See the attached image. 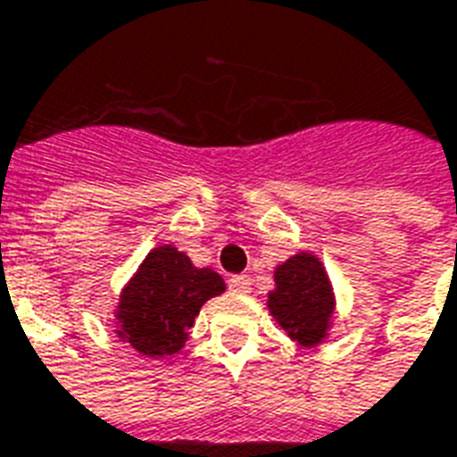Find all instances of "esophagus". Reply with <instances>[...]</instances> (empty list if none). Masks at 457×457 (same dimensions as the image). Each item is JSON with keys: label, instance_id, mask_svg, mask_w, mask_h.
Here are the masks:
<instances>
[{"label": "esophagus", "instance_id": "obj_1", "mask_svg": "<svg viewBox=\"0 0 457 457\" xmlns=\"http://www.w3.org/2000/svg\"><path fill=\"white\" fill-rule=\"evenodd\" d=\"M228 289L236 295H248L251 292V278L248 275H231L228 278Z\"/></svg>", "mask_w": 457, "mask_h": 457}]
</instances>
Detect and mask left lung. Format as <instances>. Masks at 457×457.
<instances>
[{
    "instance_id": "1",
    "label": "left lung",
    "mask_w": 457,
    "mask_h": 457,
    "mask_svg": "<svg viewBox=\"0 0 457 457\" xmlns=\"http://www.w3.org/2000/svg\"><path fill=\"white\" fill-rule=\"evenodd\" d=\"M268 306L292 341L302 345L324 341L336 302L321 261L312 253H299L278 265Z\"/></svg>"
}]
</instances>
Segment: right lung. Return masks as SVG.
I'll use <instances>...</instances> for the list:
<instances>
[{"label":"right lung","instance_id":"add662e5","mask_svg":"<svg viewBox=\"0 0 457 457\" xmlns=\"http://www.w3.org/2000/svg\"><path fill=\"white\" fill-rule=\"evenodd\" d=\"M224 289L214 270L195 268L185 253L160 245L123 287L116 334L148 358L172 355L187 341L202 304Z\"/></svg>","mask_w":457,"mask_h":457}]
</instances>
